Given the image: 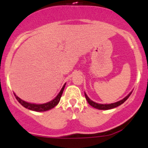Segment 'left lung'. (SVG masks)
Listing matches in <instances>:
<instances>
[{"label": "left lung", "mask_w": 148, "mask_h": 148, "mask_svg": "<svg viewBox=\"0 0 148 148\" xmlns=\"http://www.w3.org/2000/svg\"><path fill=\"white\" fill-rule=\"evenodd\" d=\"M131 94H132V92H130V93L129 95L126 97H125L123 99L119 101V102H117L115 103H112V104H98V103H96V102H93V101L91 100V99L88 97L87 95H86L85 93H84V95H85V97H86V101H87L88 103H89V104H90L92 107H95V108H96V109H98V110H110V109H113V108H114V107H118V106L121 105L122 104H123V103L128 99V97L130 96Z\"/></svg>", "instance_id": "1"}]
</instances>
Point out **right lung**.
Returning a JSON list of instances; mask_svg holds the SVG:
<instances>
[{"label":"right lung","mask_w":148,"mask_h":148,"mask_svg":"<svg viewBox=\"0 0 148 148\" xmlns=\"http://www.w3.org/2000/svg\"><path fill=\"white\" fill-rule=\"evenodd\" d=\"M66 84H64V85L62 87V90L60 91V92L59 93V95L56 97L55 99H53V100H51V102L45 103V104H31V103H28L25 102V101L22 100L20 98L18 97L16 95L14 94L15 97H16V99L18 101V102L21 104L22 106H23L26 108L30 110H33V111H36V112H45L47 111V110H51V109L53 108L55 106H56L58 104V103L59 102L61 99V97H62V93L64 92V89Z\"/></svg>","instance_id":"right-lung-1"}]
</instances>
